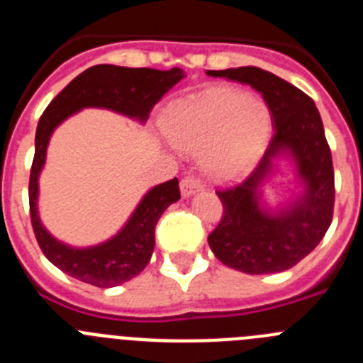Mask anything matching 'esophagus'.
<instances>
[{"label":"esophagus","mask_w":363,"mask_h":363,"mask_svg":"<svg viewBox=\"0 0 363 363\" xmlns=\"http://www.w3.org/2000/svg\"><path fill=\"white\" fill-rule=\"evenodd\" d=\"M201 189V182L194 176H187V178L182 179V184H179V191H182V196L189 198L192 196L194 192L200 191Z\"/></svg>","instance_id":"esophagus-1"}]
</instances>
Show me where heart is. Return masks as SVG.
<instances>
[{"instance_id":"b5f03b06","label":"heart","mask_w":363,"mask_h":363,"mask_svg":"<svg viewBox=\"0 0 363 363\" xmlns=\"http://www.w3.org/2000/svg\"><path fill=\"white\" fill-rule=\"evenodd\" d=\"M163 130L178 149H203V165L211 174L233 178L262 152L271 133V114L264 101L225 89L172 107Z\"/></svg>"}]
</instances>
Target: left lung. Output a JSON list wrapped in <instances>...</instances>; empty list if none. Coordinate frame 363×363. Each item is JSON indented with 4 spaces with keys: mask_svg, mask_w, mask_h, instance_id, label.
I'll use <instances>...</instances> for the list:
<instances>
[{
    "mask_svg": "<svg viewBox=\"0 0 363 363\" xmlns=\"http://www.w3.org/2000/svg\"><path fill=\"white\" fill-rule=\"evenodd\" d=\"M207 74L258 91L274 129L255 171L242 184L218 191L223 216L209 234L211 249L221 264L247 274L287 271L322 242L333 220L335 171L318 108L306 92L258 67ZM281 157L294 162L302 191L272 210L261 201V187Z\"/></svg>",
    "mask_w": 363,
    "mask_h": 363,
    "instance_id": "obj_1",
    "label": "left lung"
}]
</instances>
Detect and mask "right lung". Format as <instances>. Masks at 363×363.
I'll return each mask as SVG.
<instances>
[{"label": "right lung", "instance_id": "obj_1", "mask_svg": "<svg viewBox=\"0 0 363 363\" xmlns=\"http://www.w3.org/2000/svg\"><path fill=\"white\" fill-rule=\"evenodd\" d=\"M184 70L129 69L96 65L72 79L45 108L36 129V152L28 182L30 221L43 255L69 277L96 287H116L133 280L149 264L154 251V229L163 211L179 200L178 178L150 189L123 227L107 242L92 247H70L45 229L38 213V194L47 147L57 125L86 107L107 108L145 123L152 107L169 92Z\"/></svg>", "mask_w": 363, "mask_h": 363}]
</instances>
